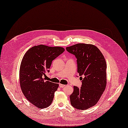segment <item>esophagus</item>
<instances>
[{"label":"esophagus","instance_id":"esophagus-1","mask_svg":"<svg viewBox=\"0 0 128 128\" xmlns=\"http://www.w3.org/2000/svg\"><path fill=\"white\" fill-rule=\"evenodd\" d=\"M59 86L60 88H63V87H64L65 86V85H63V84H59Z\"/></svg>","mask_w":128,"mask_h":128}]
</instances>
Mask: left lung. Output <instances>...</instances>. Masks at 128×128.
Wrapping results in <instances>:
<instances>
[{"label":"left lung","mask_w":128,"mask_h":128,"mask_svg":"<svg viewBox=\"0 0 128 128\" xmlns=\"http://www.w3.org/2000/svg\"><path fill=\"white\" fill-rule=\"evenodd\" d=\"M66 49L75 56L77 72L82 78L80 88L74 86L70 104L77 109L86 110L97 104L105 90L106 62L98 48L92 44L78 43Z\"/></svg>","instance_id":"obj_1"}]
</instances>
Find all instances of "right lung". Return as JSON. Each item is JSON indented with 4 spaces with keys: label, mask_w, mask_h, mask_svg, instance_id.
Here are the masks:
<instances>
[{
    "label": "right lung",
    "mask_w": 128,
    "mask_h": 128,
    "mask_svg": "<svg viewBox=\"0 0 128 128\" xmlns=\"http://www.w3.org/2000/svg\"><path fill=\"white\" fill-rule=\"evenodd\" d=\"M62 47L34 46L24 54L19 77L22 92L29 102L38 108H46L53 101L58 84L45 81L43 76L50 72L52 61L64 52Z\"/></svg>",
    "instance_id": "obj_1"
}]
</instances>
